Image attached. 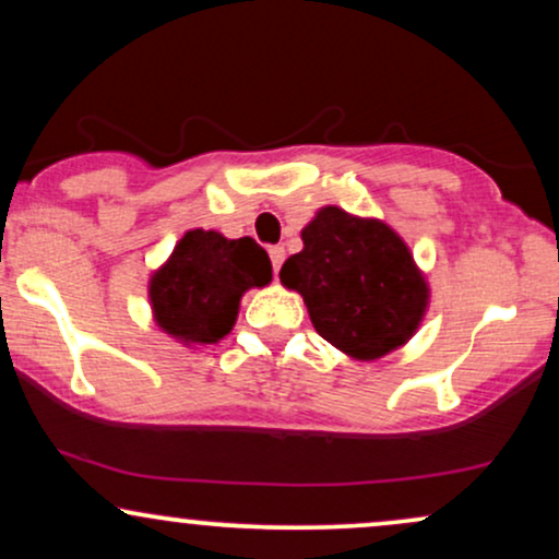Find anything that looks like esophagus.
Masks as SVG:
<instances>
[{"label":"esophagus","mask_w":559,"mask_h":559,"mask_svg":"<svg viewBox=\"0 0 559 559\" xmlns=\"http://www.w3.org/2000/svg\"><path fill=\"white\" fill-rule=\"evenodd\" d=\"M267 252H271V262H273V273H275V275H278V271H281V265H284V258H286L284 247H271V249H267Z\"/></svg>","instance_id":"esophagus-1"}]
</instances>
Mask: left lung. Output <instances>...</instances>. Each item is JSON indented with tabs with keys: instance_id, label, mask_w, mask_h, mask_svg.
Returning a JSON list of instances; mask_svg holds the SVG:
<instances>
[{
	"instance_id": "obj_1",
	"label": "left lung",
	"mask_w": 559,
	"mask_h": 559,
	"mask_svg": "<svg viewBox=\"0 0 559 559\" xmlns=\"http://www.w3.org/2000/svg\"><path fill=\"white\" fill-rule=\"evenodd\" d=\"M301 241L278 275L301 294L325 342L355 360H378L415 336L431 288L394 228L329 204L301 228Z\"/></svg>"
}]
</instances>
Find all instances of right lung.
<instances>
[{
    "instance_id": "obj_1",
    "label": "right lung",
    "mask_w": 559,
    "mask_h": 559,
    "mask_svg": "<svg viewBox=\"0 0 559 559\" xmlns=\"http://www.w3.org/2000/svg\"><path fill=\"white\" fill-rule=\"evenodd\" d=\"M271 281V258L249 236L186 230L150 278L152 316L159 331L186 346L217 344L234 329L243 292Z\"/></svg>"
}]
</instances>
